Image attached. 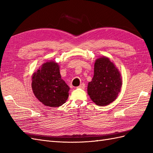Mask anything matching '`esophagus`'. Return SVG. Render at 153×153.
I'll use <instances>...</instances> for the list:
<instances>
[{"instance_id": "esophagus-1", "label": "esophagus", "mask_w": 153, "mask_h": 153, "mask_svg": "<svg viewBox=\"0 0 153 153\" xmlns=\"http://www.w3.org/2000/svg\"><path fill=\"white\" fill-rule=\"evenodd\" d=\"M77 88H81V89H85V85L84 83H81V84H80V85H79V87H78Z\"/></svg>"}]
</instances>
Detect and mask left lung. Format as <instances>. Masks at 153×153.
<instances>
[{
  "mask_svg": "<svg viewBox=\"0 0 153 153\" xmlns=\"http://www.w3.org/2000/svg\"><path fill=\"white\" fill-rule=\"evenodd\" d=\"M122 77L119 70L107 57L97 59L94 76L88 83L87 92L94 103L106 106L113 102L121 91Z\"/></svg>",
  "mask_w": 153,
  "mask_h": 153,
  "instance_id": "obj_1",
  "label": "left lung"
}]
</instances>
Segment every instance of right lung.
<instances>
[{"label":"right lung","mask_w":153,"mask_h":153,"mask_svg":"<svg viewBox=\"0 0 153 153\" xmlns=\"http://www.w3.org/2000/svg\"><path fill=\"white\" fill-rule=\"evenodd\" d=\"M32 91L45 106L57 107L68 100L70 87L61 79L59 65L53 61L43 63L32 75Z\"/></svg>","instance_id":"1"}]
</instances>
